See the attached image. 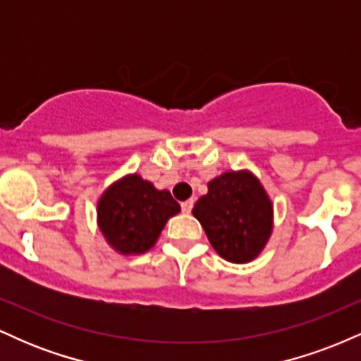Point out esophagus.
<instances>
[{
    "label": "esophagus",
    "mask_w": 361,
    "mask_h": 361,
    "mask_svg": "<svg viewBox=\"0 0 361 361\" xmlns=\"http://www.w3.org/2000/svg\"><path fill=\"white\" fill-rule=\"evenodd\" d=\"M193 198H190V200H185V202H181V210H183L185 214H190L192 212V209H193Z\"/></svg>",
    "instance_id": "esophagus-1"
}]
</instances>
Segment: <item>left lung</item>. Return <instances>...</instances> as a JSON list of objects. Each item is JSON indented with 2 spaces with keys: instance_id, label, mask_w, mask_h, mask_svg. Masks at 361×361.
<instances>
[{
  "instance_id": "obj_1",
  "label": "left lung",
  "mask_w": 361,
  "mask_h": 361,
  "mask_svg": "<svg viewBox=\"0 0 361 361\" xmlns=\"http://www.w3.org/2000/svg\"><path fill=\"white\" fill-rule=\"evenodd\" d=\"M219 256L231 263L258 258L273 233V204L250 169L226 171L192 210Z\"/></svg>"
}]
</instances>
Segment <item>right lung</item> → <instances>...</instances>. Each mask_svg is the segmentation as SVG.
<instances>
[{"label": "right lung", "mask_w": 361, "mask_h": 361, "mask_svg": "<svg viewBox=\"0 0 361 361\" xmlns=\"http://www.w3.org/2000/svg\"><path fill=\"white\" fill-rule=\"evenodd\" d=\"M181 207L168 190H157L137 173L122 176L102 193L97 205L103 238L120 255H144Z\"/></svg>", "instance_id": "1"}]
</instances>
